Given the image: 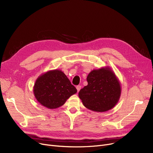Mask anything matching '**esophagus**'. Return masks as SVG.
Listing matches in <instances>:
<instances>
[{
    "label": "esophagus",
    "mask_w": 153,
    "mask_h": 153,
    "mask_svg": "<svg viewBox=\"0 0 153 153\" xmlns=\"http://www.w3.org/2000/svg\"><path fill=\"white\" fill-rule=\"evenodd\" d=\"M76 89H77V92H79L80 90H81V85H77V86H76Z\"/></svg>",
    "instance_id": "obj_1"
}]
</instances>
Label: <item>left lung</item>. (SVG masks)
I'll return each mask as SVG.
<instances>
[{
	"label": "left lung",
	"instance_id": "obj_1",
	"mask_svg": "<svg viewBox=\"0 0 153 153\" xmlns=\"http://www.w3.org/2000/svg\"><path fill=\"white\" fill-rule=\"evenodd\" d=\"M87 81V85L79 92V97L87 108L103 112L117 105L121 95V85L110 67L92 70L88 74Z\"/></svg>",
	"mask_w": 153,
	"mask_h": 153
}]
</instances>
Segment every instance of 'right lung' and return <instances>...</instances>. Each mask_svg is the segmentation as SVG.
<instances>
[{
  "label": "right lung",
  "mask_w": 153,
  "mask_h": 153,
  "mask_svg": "<svg viewBox=\"0 0 153 153\" xmlns=\"http://www.w3.org/2000/svg\"><path fill=\"white\" fill-rule=\"evenodd\" d=\"M77 92L66 74L59 69L48 71L39 76L33 87V94L42 105L55 109L63 105Z\"/></svg>",
  "instance_id": "add662e5"
}]
</instances>
